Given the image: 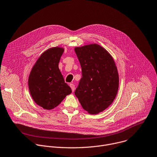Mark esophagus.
I'll use <instances>...</instances> for the list:
<instances>
[{
  "mask_svg": "<svg viewBox=\"0 0 157 157\" xmlns=\"http://www.w3.org/2000/svg\"><path fill=\"white\" fill-rule=\"evenodd\" d=\"M70 87H71V90H72V92H74V91H75V85H74L73 84H70Z\"/></svg>",
  "mask_w": 157,
  "mask_h": 157,
  "instance_id": "34e87169",
  "label": "esophagus"
}]
</instances>
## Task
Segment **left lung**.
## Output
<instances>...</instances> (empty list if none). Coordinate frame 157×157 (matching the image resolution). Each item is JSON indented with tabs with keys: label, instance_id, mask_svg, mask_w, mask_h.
Instances as JSON below:
<instances>
[{
	"label": "left lung",
	"instance_id": "obj_1",
	"mask_svg": "<svg viewBox=\"0 0 157 157\" xmlns=\"http://www.w3.org/2000/svg\"><path fill=\"white\" fill-rule=\"evenodd\" d=\"M82 78L75 90L82 108L97 114L108 108L118 92L119 76L115 62L109 52L98 44L76 47Z\"/></svg>",
	"mask_w": 157,
	"mask_h": 157
}]
</instances>
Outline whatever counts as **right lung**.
Listing matches in <instances>:
<instances>
[{"instance_id": "add662e5", "label": "right lung", "mask_w": 157, "mask_h": 157, "mask_svg": "<svg viewBox=\"0 0 157 157\" xmlns=\"http://www.w3.org/2000/svg\"><path fill=\"white\" fill-rule=\"evenodd\" d=\"M63 51V48L58 47L45 51L29 76L28 86L32 98L38 105L46 110L58 106L72 92L59 68Z\"/></svg>"}]
</instances>
